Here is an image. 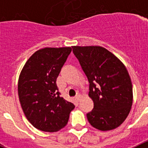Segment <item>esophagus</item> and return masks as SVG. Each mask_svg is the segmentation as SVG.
<instances>
[{
    "label": "esophagus",
    "mask_w": 148,
    "mask_h": 148,
    "mask_svg": "<svg viewBox=\"0 0 148 148\" xmlns=\"http://www.w3.org/2000/svg\"><path fill=\"white\" fill-rule=\"evenodd\" d=\"M80 98H81V95H77L75 97V99L77 101H78L80 100Z\"/></svg>",
    "instance_id": "obj_1"
}]
</instances>
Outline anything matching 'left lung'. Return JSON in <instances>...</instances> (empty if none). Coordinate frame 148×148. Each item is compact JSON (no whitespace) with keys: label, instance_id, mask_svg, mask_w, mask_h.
Returning <instances> with one entry per match:
<instances>
[{"label":"left lung","instance_id":"8db88e82","mask_svg":"<svg viewBox=\"0 0 148 148\" xmlns=\"http://www.w3.org/2000/svg\"><path fill=\"white\" fill-rule=\"evenodd\" d=\"M85 73L92 110L87 113L90 124L106 131L126 119L133 104V86L125 65L113 53L98 46L72 47Z\"/></svg>","mask_w":148,"mask_h":148}]
</instances>
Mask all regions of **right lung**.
<instances>
[{
    "label": "right lung",
    "mask_w": 148,
    "mask_h": 148,
    "mask_svg": "<svg viewBox=\"0 0 148 148\" xmlns=\"http://www.w3.org/2000/svg\"><path fill=\"white\" fill-rule=\"evenodd\" d=\"M71 47H46L36 51L18 79V97L27 120L35 128L56 132L66 126L75 105L61 97L56 79Z\"/></svg>",
    "instance_id": "1"
}]
</instances>
